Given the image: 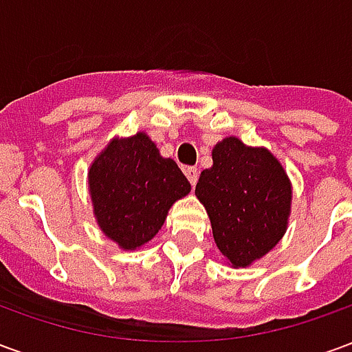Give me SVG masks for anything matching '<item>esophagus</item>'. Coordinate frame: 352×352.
Returning a JSON list of instances; mask_svg holds the SVG:
<instances>
[{
	"label": "esophagus",
	"mask_w": 352,
	"mask_h": 352,
	"mask_svg": "<svg viewBox=\"0 0 352 352\" xmlns=\"http://www.w3.org/2000/svg\"><path fill=\"white\" fill-rule=\"evenodd\" d=\"M184 175H186V179L190 181L192 186L198 183L199 173H198V169H196V168H186V169H184Z\"/></svg>",
	"instance_id": "esophagus-1"
}]
</instances>
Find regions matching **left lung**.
Listing matches in <instances>:
<instances>
[{
	"mask_svg": "<svg viewBox=\"0 0 352 352\" xmlns=\"http://www.w3.org/2000/svg\"><path fill=\"white\" fill-rule=\"evenodd\" d=\"M196 196L211 219L214 243L236 267L272 251L287 232L290 183L265 148L226 138L213 148V168L201 171Z\"/></svg>",
	"mask_w": 352,
	"mask_h": 352,
	"instance_id": "8db88e82",
	"label": "left lung"
}]
</instances>
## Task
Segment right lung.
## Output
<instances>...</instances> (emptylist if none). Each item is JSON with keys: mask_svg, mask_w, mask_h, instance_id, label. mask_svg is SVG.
Instances as JSON below:
<instances>
[{"mask_svg": "<svg viewBox=\"0 0 352 352\" xmlns=\"http://www.w3.org/2000/svg\"><path fill=\"white\" fill-rule=\"evenodd\" d=\"M88 184L100 228L122 249L151 241L169 207L190 192L179 166L145 133L113 141L92 164Z\"/></svg>", "mask_w": 352, "mask_h": 352, "instance_id": "right-lung-1", "label": "right lung"}]
</instances>
